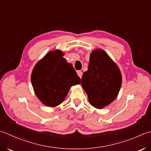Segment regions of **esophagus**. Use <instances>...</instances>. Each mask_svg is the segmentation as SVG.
I'll return each mask as SVG.
<instances>
[{"label":"esophagus","mask_w":151,"mask_h":151,"mask_svg":"<svg viewBox=\"0 0 151 151\" xmlns=\"http://www.w3.org/2000/svg\"><path fill=\"white\" fill-rule=\"evenodd\" d=\"M77 75H78V76H79L80 78H81L82 76V71H81V70H77Z\"/></svg>","instance_id":"obj_1"}]
</instances>
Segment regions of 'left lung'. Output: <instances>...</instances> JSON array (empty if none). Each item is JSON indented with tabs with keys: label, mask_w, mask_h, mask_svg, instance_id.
Listing matches in <instances>:
<instances>
[{
	"label": "left lung",
	"mask_w": 151,
	"mask_h": 151,
	"mask_svg": "<svg viewBox=\"0 0 151 151\" xmlns=\"http://www.w3.org/2000/svg\"><path fill=\"white\" fill-rule=\"evenodd\" d=\"M121 84L122 75L116 64L104 50L93 51L81 82L90 104L97 109L110 104L117 97Z\"/></svg>",
	"instance_id": "obj_1"
}]
</instances>
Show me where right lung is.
Instances as JSON below:
<instances>
[{
  "mask_svg": "<svg viewBox=\"0 0 151 151\" xmlns=\"http://www.w3.org/2000/svg\"><path fill=\"white\" fill-rule=\"evenodd\" d=\"M60 50L50 52L32 70L31 82L38 98L48 107L63 101L70 88L81 84V78Z\"/></svg>",
  "mask_w": 151,
  "mask_h": 151,
  "instance_id": "obj_1",
  "label": "right lung"
}]
</instances>
